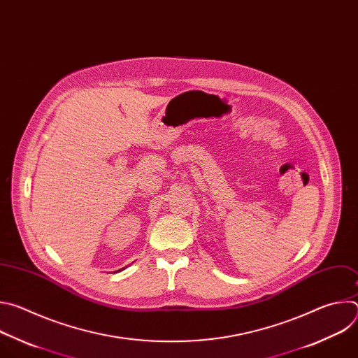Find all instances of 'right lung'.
<instances>
[{
    "label": "right lung",
    "mask_w": 358,
    "mask_h": 358,
    "mask_svg": "<svg viewBox=\"0 0 358 358\" xmlns=\"http://www.w3.org/2000/svg\"><path fill=\"white\" fill-rule=\"evenodd\" d=\"M123 269H124V268H123Z\"/></svg>",
    "instance_id": "add662e5"
}]
</instances>
